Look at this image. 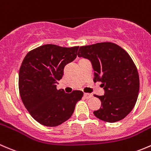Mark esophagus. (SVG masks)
I'll list each match as a JSON object with an SVG mask.
<instances>
[{"label": "esophagus", "mask_w": 151, "mask_h": 151, "mask_svg": "<svg viewBox=\"0 0 151 151\" xmlns=\"http://www.w3.org/2000/svg\"><path fill=\"white\" fill-rule=\"evenodd\" d=\"M83 96H84V97L86 99H89V98H91V94H88V93H84Z\"/></svg>", "instance_id": "obj_1"}]
</instances>
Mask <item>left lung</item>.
I'll list each match as a JSON object with an SVG mask.
<instances>
[{"mask_svg": "<svg viewBox=\"0 0 151 151\" xmlns=\"http://www.w3.org/2000/svg\"><path fill=\"white\" fill-rule=\"evenodd\" d=\"M78 57L88 59L94 69V82H101L104 95H95L101 107L94 110L97 118L114 123L122 120L134 107L139 80L134 63L124 49L110 42L81 46Z\"/></svg>", "mask_w": 151, "mask_h": 151, "instance_id": "left-lung-1", "label": "left lung"}]
</instances>
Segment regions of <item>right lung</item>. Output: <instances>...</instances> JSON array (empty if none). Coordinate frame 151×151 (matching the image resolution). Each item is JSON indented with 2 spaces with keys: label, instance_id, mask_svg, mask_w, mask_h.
Returning <instances> with one entry per match:
<instances>
[{
  "label": "right lung",
  "instance_id": "1",
  "mask_svg": "<svg viewBox=\"0 0 151 151\" xmlns=\"http://www.w3.org/2000/svg\"><path fill=\"white\" fill-rule=\"evenodd\" d=\"M78 48L46 44L23 60L19 73L20 97L31 116L42 125L57 127L66 122L83 97L79 90L68 94L57 89L65 66L76 58Z\"/></svg>",
  "mask_w": 151,
  "mask_h": 151
}]
</instances>
